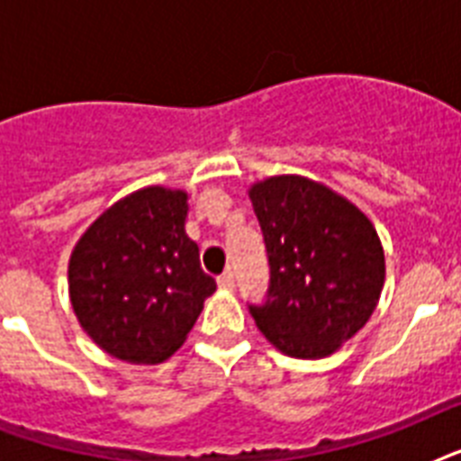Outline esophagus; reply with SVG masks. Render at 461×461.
<instances>
[{"label":"esophagus","instance_id":"esophagus-1","mask_svg":"<svg viewBox=\"0 0 461 461\" xmlns=\"http://www.w3.org/2000/svg\"><path fill=\"white\" fill-rule=\"evenodd\" d=\"M217 285H220V289H227V292H231V289H234V273H231V270H227L224 275H220V277H217Z\"/></svg>","mask_w":461,"mask_h":461}]
</instances>
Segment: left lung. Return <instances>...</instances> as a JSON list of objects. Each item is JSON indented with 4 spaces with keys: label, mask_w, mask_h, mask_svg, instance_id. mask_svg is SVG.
<instances>
[{
    "label": "left lung",
    "mask_w": 461,
    "mask_h": 461,
    "mask_svg": "<svg viewBox=\"0 0 461 461\" xmlns=\"http://www.w3.org/2000/svg\"><path fill=\"white\" fill-rule=\"evenodd\" d=\"M270 263L263 306H251L275 349L325 358L364 328L385 285L373 222L321 181L280 174L249 188Z\"/></svg>",
    "instance_id": "obj_1"
}]
</instances>
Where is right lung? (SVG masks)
Masks as SVG:
<instances>
[{
	"mask_svg": "<svg viewBox=\"0 0 461 461\" xmlns=\"http://www.w3.org/2000/svg\"><path fill=\"white\" fill-rule=\"evenodd\" d=\"M188 194L146 186L104 210L68 258V299L83 332L110 357L169 358L217 289L186 234Z\"/></svg>",
	"mask_w": 461,
	"mask_h": 461,
	"instance_id": "add662e5",
	"label": "right lung"
}]
</instances>
